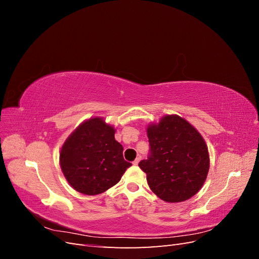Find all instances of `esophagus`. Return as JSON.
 <instances>
[{"instance_id":"esophagus-1","label":"esophagus","mask_w":259,"mask_h":259,"mask_svg":"<svg viewBox=\"0 0 259 259\" xmlns=\"http://www.w3.org/2000/svg\"><path fill=\"white\" fill-rule=\"evenodd\" d=\"M140 160H142V156H140V155H139V156H137V158L135 159V161H134V162H133V164H134V165H137V164L139 163V161H140Z\"/></svg>"}]
</instances>
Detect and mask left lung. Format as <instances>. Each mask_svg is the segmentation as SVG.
<instances>
[{
  "label": "left lung",
  "instance_id": "obj_1",
  "mask_svg": "<svg viewBox=\"0 0 259 259\" xmlns=\"http://www.w3.org/2000/svg\"><path fill=\"white\" fill-rule=\"evenodd\" d=\"M149 155L138 166L147 175L150 189L169 203L183 202L204 184L209 156L204 139L190 123L166 115L147 130Z\"/></svg>",
  "mask_w": 259,
  "mask_h": 259
}]
</instances>
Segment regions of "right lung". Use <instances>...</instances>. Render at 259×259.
<instances>
[{
  "instance_id": "add662e5",
  "label": "right lung",
  "mask_w": 259,
  "mask_h": 259,
  "mask_svg": "<svg viewBox=\"0 0 259 259\" xmlns=\"http://www.w3.org/2000/svg\"><path fill=\"white\" fill-rule=\"evenodd\" d=\"M59 159L68 183L88 195L108 190L132 165L123 158V147L114 139V128L100 117L82 123L70 135Z\"/></svg>"
}]
</instances>
